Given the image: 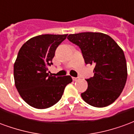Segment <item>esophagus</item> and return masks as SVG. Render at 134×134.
<instances>
[{"instance_id": "1", "label": "esophagus", "mask_w": 134, "mask_h": 134, "mask_svg": "<svg viewBox=\"0 0 134 134\" xmlns=\"http://www.w3.org/2000/svg\"><path fill=\"white\" fill-rule=\"evenodd\" d=\"M72 79H73V80H74V81H79V79H80V78H79V77H73Z\"/></svg>"}]
</instances>
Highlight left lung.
<instances>
[{
    "instance_id": "1",
    "label": "left lung",
    "mask_w": 134,
    "mask_h": 134,
    "mask_svg": "<svg viewBox=\"0 0 134 134\" xmlns=\"http://www.w3.org/2000/svg\"><path fill=\"white\" fill-rule=\"evenodd\" d=\"M67 38L81 48L86 64L95 66L94 76L86 79L88 88L81 93L82 98L98 108L114 103L121 95L127 79L123 50L112 38L102 33L70 34Z\"/></svg>"
}]
</instances>
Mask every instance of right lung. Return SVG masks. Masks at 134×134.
Masks as SVG:
<instances>
[{"label": "right lung", "instance_id": "obj_1", "mask_svg": "<svg viewBox=\"0 0 134 134\" xmlns=\"http://www.w3.org/2000/svg\"><path fill=\"white\" fill-rule=\"evenodd\" d=\"M68 34H45L31 38L19 50L14 63L15 87L21 98L32 107L44 109L60 100L70 76H51L48 67L53 64L57 47Z\"/></svg>", "mask_w": 134, "mask_h": 134}]
</instances>
